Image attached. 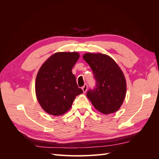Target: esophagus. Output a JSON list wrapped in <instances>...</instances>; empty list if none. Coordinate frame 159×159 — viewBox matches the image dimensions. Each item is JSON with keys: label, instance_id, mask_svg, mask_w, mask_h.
I'll return each instance as SVG.
<instances>
[{"label": "esophagus", "instance_id": "esophagus-1", "mask_svg": "<svg viewBox=\"0 0 159 159\" xmlns=\"http://www.w3.org/2000/svg\"><path fill=\"white\" fill-rule=\"evenodd\" d=\"M81 89H82V90H83L84 92V93H85L86 91H87V90H88V84H84V85L83 86L82 88H81Z\"/></svg>", "mask_w": 159, "mask_h": 159}]
</instances>
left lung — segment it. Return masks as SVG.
<instances>
[{
    "instance_id": "left-lung-1",
    "label": "left lung",
    "mask_w": 159,
    "mask_h": 159,
    "mask_svg": "<svg viewBox=\"0 0 159 159\" xmlns=\"http://www.w3.org/2000/svg\"><path fill=\"white\" fill-rule=\"evenodd\" d=\"M83 57L92 70L95 80V87L88 91L87 97L101 113L117 111L126 95V81L122 71L107 55L87 53Z\"/></svg>"
}]
</instances>
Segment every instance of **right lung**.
<instances>
[{"mask_svg": "<svg viewBox=\"0 0 159 159\" xmlns=\"http://www.w3.org/2000/svg\"><path fill=\"white\" fill-rule=\"evenodd\" d=\"M79 57L77 52L56 53L38 71L35 85L36 97L48 113H65L71 107L76 96L83 93L71 72Z\"/></svg>", "mask_w": 159, "mask_h": 159, "instance_id": "obj_1", "label": "right lung"}]
</instances>
